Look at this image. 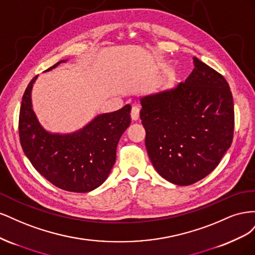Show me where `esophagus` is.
I'll use <instances>...</instances> for the list:
<instances>
[{
    "mask_svg": "<svg viewBox=\"0 0 255 255\" xmlns=\"http://www.w3.org/2000/svg\"><path fill=\"white\" fill-rule=\"evenodd\" d=\"M139 114H140V110L138 107H133L132 111H130V118L134 121L139 120Z\"/></svg>",
    "mask_w": 255,
    "mask_h": 255,
    "instance_id": "1",
    "label": "esophagus"
}]
</instances>
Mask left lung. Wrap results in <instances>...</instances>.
Listing matches in <instances>:
<instances>
[{
	"instance_id": "8db88e82",
	"label": "left lung",
	"mask_w": 255,
	"mask_h": 255,
	"mask_svg": "<svg viewBox=\"0 0 255 255\" xmlns=\"http://www.w3.org/2000/svg\"><path fill=\"white\" fill-rule=\"evenodd\" d=\"M194 64L184 83L139 99L151 163L161 177L180 186L210 174L231 146L234 132L228 82L197 57Z\"/></svg>"
}]
</instances>
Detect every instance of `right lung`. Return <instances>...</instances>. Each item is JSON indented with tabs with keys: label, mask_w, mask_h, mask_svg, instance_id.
I'll use <instances>...</instances> for the list:
<instances>
[{
	"label": "right lung",
	"mask_w": 255,
	"mask_h": 255,
	"mask_svg": "<svg viewBox=\"0 0 255 255\" xmlns=\"http://www.w3.org/2000/svg\"><path fill=\"white\" fill-rule=\"evenodd\" d=\"M66 61H58L44 72ZM37 78L29 82L22 97L19 135L23 152L36 170L60 189L88 192L98 188L116 161L119 139L130 123V105L98 115L73 133H51L33 110L32 89Z\"/></svg>",
	"instance_id": "obj_1"
}]
</instances>
